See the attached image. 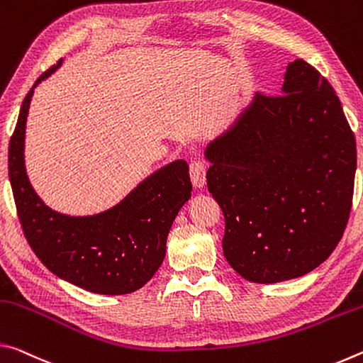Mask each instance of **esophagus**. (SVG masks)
Wrapping results in <instances>:
<instances>
[{"mask_svg": "<svg viewBox=\"0 0 363 363\" xmlns=\"http://www.w3.org/2000/svg\"><path fill=\"white\" fill-rule=\"evenodd\" d=\"M189 177L196 188H203L206 185V164L203 160H193L189 164Z\"/></svg>", "mask_w": 363, "mask_h": 363, "instance_id": "1", "label": "esophagus"}]
</instances>
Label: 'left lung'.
<instances>
[{
  "instance_id": "obj_1",
  "label": "left lung",
  "mask_w": 363,
  "mask_h": 363,
  "mask_svg": "<svg viewBox=\"0 0 363 363\" xmlns=\"http://www.w3.org/2000/svg\"><path fill=\"white\" fill-rule=\"evenodd\" d=\"M207 188L223 212V254L252 283L298 278L325 262L352 207L355 138L340 98L302 59L281 94L255 93L209 143Z\"/></svg>"
}]
</instances>
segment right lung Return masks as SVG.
Here are the masks:
<instances>
[{
    "mask_svg": "<svg viewBox=\"0 0 363 363\" xmlns=\"http://www.w3.org/2000/svg\"><path fill=\"white\" fill-rule=\"evenodd\" d=\"M61 65L48 69L23 99L9 141V180L17 216L37 257L62 280L98 294H128L151 280L165 257L178 211L191 198L188 164L175 160L143 180L112 209L70 217L45 206L28 182L23 136L33 88Z\"/></svg>",
    "mask_w": 363,
    "mask_h": 363,
    "instance_id": "right-lung-1",
    "label": "right lung"
}]
</instances>
